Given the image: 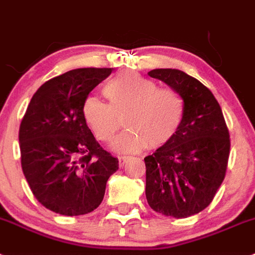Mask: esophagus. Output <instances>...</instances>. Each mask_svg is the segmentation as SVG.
<instances>
[{
  "label": "esophagus",
  "instance_id": "obj_1",
  "mask_svg": "<svg viewBox=\"0 0 255 255\" xmlns=\"http://www.w3.org/2000/svg\"><path fill=\"white\" fill-rule=\"evenodd\" d=\"M128 160H129V158H127V156H121V158H119V167H125L128 163Z\"/></svg>",
  "mask_w": 255,
  "mask_h": 255
}]
</instances>
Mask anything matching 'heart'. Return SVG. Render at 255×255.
<instances>
[{
    "instance_id": "obj_1",
    "label": "heart",
    "mask_w": 255,
    "mask_h": 255,
    "mask_svg": "<svg viewBox=\"0 0 255 255\" xmlns=\"http://www.w3.org/2000/svg\"><path fill=\"white\" fill-rule=\"evenodd\" d=\"M109 104L88 97L82 114L97 140L110 142L121 127L119 117L126 115L128 128L113 142L121 154L140 152L147 146L160 149L169 145L185 121L183 97L172 88H159L158 83L137 74L118 75L104 87Z\"/></svg>"
}]
</instances>
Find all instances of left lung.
<instances>
[{"mask_svg":"<svg viewBox=\"0 0 255 255\" xmlns=\"http://www.w3.org/2000/svg\"><path fill=\"white\" fill-rule=\"evenodd\" d=\"M183 97L185 121L169 145L146 156V199L158 213L174 218L198 214L212 203L223 182L230 133L216 97L201 82L178 69H154Z\"/></svg>","mask_w":255,"mask_h":255,"instance_id":"8db88e82","label":"left lung"}]
</instances>
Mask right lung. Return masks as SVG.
Segmentation results:
<instances>
[{"instance_id": "right-lung-1", "label": "right lung", "mask_w": 255, "mask_h": 255, "mask_svg": "<svg viewBox=\"0 0 255 255\" xmlns=\"http://www.w3.org/2000/svg\"><path fill=\"white\" fill-rule=\"evenodd\" d=\"M112 68H81L50 79L33 95L19 129L21 168L35 199L63 216L101 204L118 159L99 145L82 109Z\"/></svg>"}]
</instances>
